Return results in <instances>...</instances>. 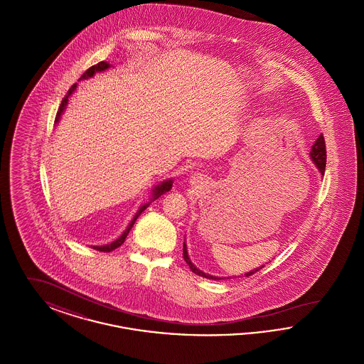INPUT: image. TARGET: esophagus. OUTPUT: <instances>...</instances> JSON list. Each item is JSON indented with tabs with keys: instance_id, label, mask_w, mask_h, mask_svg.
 <instances>
[{
	"instance_id": "34e87169",
	"label": "esophagus",
	"mask_w": 364,
	"mask_h": 364,
	"mask_svg": "<svg viewBox=\"0 0 364 364\" xmlns=\"http://www.w3.org/2000/svg\"><path fill=\"white\" fill-rule=\"evenodd\" d=\"M190 180L192 184H199V183L203 180V177H202V174L200 173H193L191 176Z\"/></svg>"
}]
</instances>
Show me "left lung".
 Wrapping results in <instances>:
<instances>
[{"mask_svg": "<svg viewBox=\"0 0 364 364\" xmlns=\"http://www.w3.org/2000/svg\"><path fill=\"white\" fill-rule=\"evenodd\" d=\"M310 156H311L312 162H314V165L318 168V171H319V173L323 176L325 173V168H326V146H325V139L323 136L321 135L319 138L316 139V141L312 144L311 151H310ZM183 258L184 260L187 262V264L190 266L191 272L192 273H195V274H198V276H200V277L208 278V279H225V277H217V276H211V274H206V273H203L202 270H199L190 259V255H188V250H187V244H186V240H184V245H183ZM264 264H262L259 267H257V269H254V270H251V272H247L244 276L245 277H248V276H252L254 273H257L259 269H262ZM228 279L229 278L233 277H226Z\"/></svg>", "mask_w": 364, "mask_h": 364, "instance_id": "1", "label": "left lung"}]
</instances>
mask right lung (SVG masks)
I'll return each mask as SVG.
<instances>
[{"mask_svg": "<svg viewBox=\"0 0 364 364\" xmlns=\"http://www.w3.org/2000/svg\"><path fill=\"white\" fill-rule=\"evenodd\" d=\"M113 65L112 64H109L107 61H101V63H98L97 65H92L91 68H88V70L80 76V79L79 80H85V79H90V77H92L97 72H105V70H109V68H112ZM76 87H77V83H75L73 86L70 87V90H68V92H67V95L64 97V100H63V102L60 105V107H58V112H57V116H55V124H58L60 122V119H61V116H63V113L65 112V109H67V105H68V100H70V95L75 92V90H76ZM172 186H173V178H168V180H164V181H161L159 184H156L154 186L153 188H151V198H150V200L147 202V203H143L140 208H139L138 211H136V214H135V217L132 218V221L129 223V225L127 226V229L122 232V236L119 237V239H116L114 242H110V244H105V245H92V248L94 250H97V251H102V252H110V251H113V250H116V248H119L120 245H122V242H125V237L128 236V233H129V230L132 229V226L135 224V221L138 220L139 215L146 210V208L150 206V203L151 202H154L156 199H158L161 195H164V193H166L168 191H171L172 188Z\"/></svg>", "mask_w": 364, "mask_h": 364, "instance_id": "add662e5", "label": "right lung"}]
</instances>
